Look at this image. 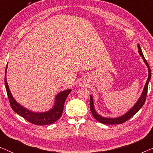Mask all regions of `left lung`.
Wrapping results in <instances>:
<instances>
[{"label":"left lung","instance_id":"obj_1","mask_svg":"<svg viewBox=\"0 0 153 153\" xmlns=\"http://www.w3.org/2000/svg\"><path fill=\"white\" fill-rule=\"evenodd\" d=\"M138 49H139V55L141 56L142 58H143L144 62H145L146 66L148 67V77L147 81H146V83L145 84V86L143 88V92H142V94L141 97H139V99L138 100V101L136 102V104L134 105V106L131 109H129L126 114H125L123 116L120 117H118V118H105V117H102L100 115L97 114V112L95 109V107H94V102H93V98L91 95L90 97V108H91V111L92 113V115L97 121H99L100 123H103V124L105 125H117V124H122V123L126 122L127 120H129V118H131L134 115H135L141 109V108L143 106V105L145 103L146 99V95H147L148 93V83H149L150 77H151V71H150L149 65L148 64L147 61L144 58V56L143 53H142L141 49L140 47V45H138Z\"/></svg>","mask_w":153,"mask_h":153}]
</instances>
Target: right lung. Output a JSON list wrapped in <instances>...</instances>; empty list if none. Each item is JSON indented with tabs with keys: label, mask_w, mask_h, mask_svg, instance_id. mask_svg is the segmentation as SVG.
Here are the masks:
<instances>
[{
	"label": "right lung",
	"mask_w": 153,
	"mask_h": 153,
	"mask_svg": "<svg viewBox=\"0 0 153 153\" xmlns=\"http://www.w3.org/2000/svg\"><path fill=\"white\" fill-rule=\"evenodd\" d=\"M7 65L5 68V85L6 91L9 98V101L10 103V106L14 112L23 117L26 119L27 121L30 122L34 125H50L52 123H55L56 120L60 118L63 111L64 104L65 102L66 98L68 97L69 94L72 90L68 89L66 91H63L58 93L56 96L55 103L51 109L46 112H33L32 111L27 109L26 108L20 105L14 99L10 90L8 86L7 79H6V72H7Z\"/></svg>",
	"instance_id": "add662e5"
}]
</instances>
